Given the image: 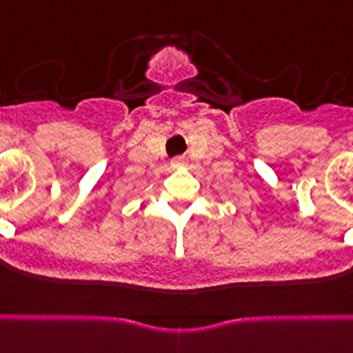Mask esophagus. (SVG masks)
<instances>
[{
	"instance_id": "34e87169",
	"label": "esophagus",
	"mask_w": 353,
	"mask_h": 353,
	"mask_svg": "<svg viewBox=\"0 0 353 353\" xmlns=\"http://www.w3.org/2000/svg\"><path fill=\"white\" fill-rule=\"evenodd\" d=\"M170 167H172V168L183 167V158H181V156H176V158L170 159Z\"/></svg>"
}]
</instances>
